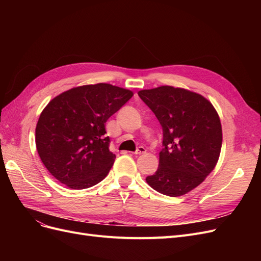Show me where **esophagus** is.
<instances>
[{
  "label": "esophagus",
  "instance_id": "34e87169",
  "mask_svg": "<svg viewBox=\"0 0 261 261\" xmlns=\"http://www.w3.org/2000/svg\"><path fill=\"white\" fill-rule=\"evenodd\" d=\"M133 153H134V154H136V155L146 153V148H145V147H143V146H140V147H138V148H137L136 151H135V152H133Z\"/></svg>",
  "mask_w": 261,
  "mask_h": 261
}]
</instances>
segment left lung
<instances>
[{
  "instance_id": "obj_1",
  "label": "left lung",
  "mask_w": 261,
  "mask_h": 261,
  "mask_svg": "<svg viewBox=\"0 0 261 261\" xmlns=\"http://www.w3.org/2000/svg\"><path fill=\"white\" fill-rule=\"evenodd\" d=\"M163 130L159 168L146 177L154 191L178 197L201 184L219 160L220 117L201 94L172 86L138 91Z\"/></svg>"
}]
</instances>
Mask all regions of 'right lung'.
Returning a JSON list of instances; mask_svg holds the SVG:
<instances>
[{
  "mask_svg": "<svg viewBox=\"0 0 261 261\" xmlns=\"http://www.w3.org/2000/svg\"><path fill=\"white\" fill-rule=\"evenodd\" d=\"M133 94L101 83L76 87L49 102L37 123L36 147L55 178L72 189H85L108 175L115 154L105 137L106 123Z\"/></svg>",
  "mask_w": 261,
  "mask_h": 261,
  "instance_id": "obj_1",
  "label": "right lung"
}]
</instances>
